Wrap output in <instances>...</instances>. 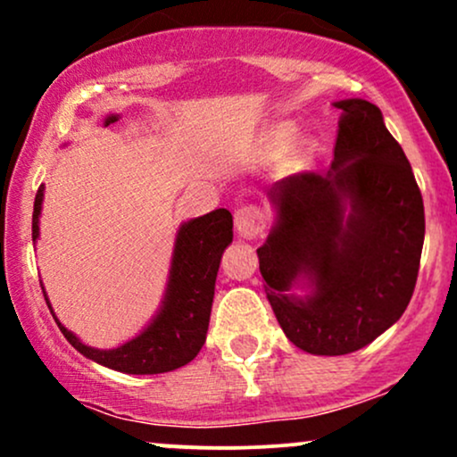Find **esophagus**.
<instances>
[{"mask_svg": "<svg viewBox=\"0 0 457 457\" xmlns=\"http://www.w3.org/2000/svg\"><path fill=\"white\" fill-rule=\"evenodd\" d=\"M234 225L236 232H238L243 238H255L264 232L266 219L264 212L260 211L258 206H243L234 212Z\"/></svg>", "mask_w": 457, "mask_h": 457, "instance_id": "1", "label": "esophagus"}]
</instances>
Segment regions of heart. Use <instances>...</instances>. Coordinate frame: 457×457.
Instances as JSON below:
<instances>
[{
    "label": "heart",
    "instance_id": "b5f03b06",
    "mask_svg": "<svg viewBox=\"0 0 457 457\" xmlns=\"http://www.w3.org/2000/svg\"><path fill=\"white\" fill-rule=\"evenodd\" d=\"M286 139H287V135H286Z\"/></svg>",
    "mask_w": 457,
    "mask_h": 457
}]
</instances>
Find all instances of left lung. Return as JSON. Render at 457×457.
<instances>
[{
  "label": "left lung",
  "mask_w": 457,
  "mask_h": 457,
  "mask_svg": "<svg viewBox=\"0 0 457 457\" xmlns=\"http://www.w3.org/2000/svg\"><path fill=\"white\" fill-rule=\"evenodd\" d=\"M333 104L342 109L333 165L269 188L275 223L258 249L277 322L320 356L365 348L402 318L426 236L421 191L380 109L363 98Z\"/></svg>",
  "instance_id": "1"
}]
</instances>
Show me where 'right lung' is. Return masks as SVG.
Wrapping results in <instances>:
<instances>
[{
	"instance_id": "obj_1",
	"label": "right lung",
	"mask_w": 457,
	"mask_h": 457,
	"mask_svg": "<svg viewBox=\"0 0 457 457\" xmlns=\"http://www.w3.org/2000/svg\"><path fill=\"white\" fill-rule=\"evenodd\" d=\"M118 115H107L104 127L113 124ZM45 185L38 188L34 199V217H31V238L34 243L40 236V212H43ZM232 214L225 208L212 211L204 217L191 219L178 228L174 253H171L170 277H167L165 295L159 312L150 320L137 337L112 350H101L86 345L72 330L57 320L45 287L43 295L57 327L68 344L79 350L94 363L124 374H165L178 367L191 363L204 342H206L208 322L214 298L219 264L223 251L232 243Z\"/></svg>"
}]
</instances>
